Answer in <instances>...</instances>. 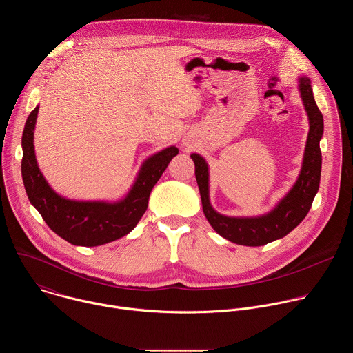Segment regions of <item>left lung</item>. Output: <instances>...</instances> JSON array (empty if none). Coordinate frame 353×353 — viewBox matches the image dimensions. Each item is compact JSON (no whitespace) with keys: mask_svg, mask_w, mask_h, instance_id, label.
<instances>
[{"mask_svg":"<svg viewBox=\"0 0 353 353\" xmlns=\"http://www.w3.org/2000/svg\"><path fill=\"white\" fill-rule=\"evenodd\" d=\"M300 94L309 116L310 130L306 142L303 168L300 176L274 211L259 218H229L218 214L210 204L208 166L204 158L191 155L195 165V179L203 201V211L211 226L225 239L241 245H264L292 232L309 214L313 199L319 191L321 176L320 139L324 131V121L316 105L309 78H300Z\"/></svg>","mask_w":353,"mask_h":353,"instance_id":"8db88e82","label":"left lung"}]
</instances>
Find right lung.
<instances>
[{"label":"right lung","mask_w":353,"mask_h":353,"mask_svg":"<svg viewBox=\"0 0 353 353\" xmlns=\"http://www.w3.org/2000/svg\"><path fill=\"white\" fill-rule=\"evenodd\" d=\"M39 106L29 114L22 134V179L30 204L54 233L74 245L93 247L114 241L130 233L148 208L149 194L179 154L176 146L149 158L128 195L116 204L71 201L56 194L40 173L33 146Z\"/></svg>","instance_id":"right-lung-1"}]
</instances>
